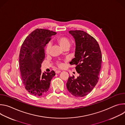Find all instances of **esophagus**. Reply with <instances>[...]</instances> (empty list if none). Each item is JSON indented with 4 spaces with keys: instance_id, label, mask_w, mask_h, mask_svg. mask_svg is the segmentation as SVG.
Masks as SVG:
<instances>
[{
    "instance_id": "esophagus-1",
    "label": "esophagus",
    "mask_w": 125,
    "mask_h": 125,
    "mask_svg": "<svg viewBox=\"0 0 125 125\" xmlns=\"http://www.w3.org/2000/svg\"><path fill=\"white\" fill-rule=\"evenodd\" d=\"M60 73H61V71H59V70H57V71H55V73L56 74H59Z\"/></svg>"
}]
</instances>
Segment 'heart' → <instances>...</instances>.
Wrapping results in <instances>:
<instances>
[{
    "label": "heart",
    "mask_w": 125,
    "mask_h": 125,
    "mask_svg": "<svg viewBox=\"0 0 125 125\" xmlns=\"http://www.w3.org/2000/svg\"><path fill=\"white\" fill-rule=\"evenodd\" d=\"M56 42L59 44L60 47L63 49H68L71 45V41L70 40L65 36H59L58 37L56 40ZM51 45L49 43L45 47V53L46 54H48L49 53ZM57 65L59 68H62L63 66V64L62 62H57Z\"/></svg>",
    "instance_id": "1"
}]
</instances>
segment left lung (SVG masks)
Returning a JSON list of instances; mask_svg holds the SVG:
<instances>
[{"label":"left lung","instance_id":"left-lung-1","mask_svg":"<svg viewBox=\"0 0 125 125\" xmlns=\"http://www.w3.org/2000/svg\"><path fill=\"white\" fill-rule=\"evenodd\" d=\"M76 42L75 58L70 64L76 65L79 76L69 77L66 83L68 91L76 97L90 93L98 81L102 62L101 52L96 40L83 31H70Z\"/></svg>","mask_w":125,"mask_h":125}]
</instances>
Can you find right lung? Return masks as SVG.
I'll use <instances>...</instances> for the list:
<instances>
[{"label": "right lung", "mask_w": 125, "mask_h": 125, "mask_svg": "<svg viewBox=\"0 0 125 125\" xmlns=\"http://www.w3.org/2000/svg\"><path fill=\"white\" fill-rule=\"evenodd\" d=\"M56 33L49 30L37 29L28 35L21 46L19 55L21 78L25 89L33 95L45 94L55 75L54 71L42 73L40 69L45 58L44 47Z\"/></svg>", "instance_id": "1"}]
</instances>
